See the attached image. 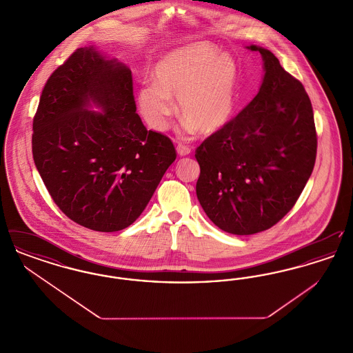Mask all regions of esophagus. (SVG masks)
<instances>
[{"mask_svg":"<svg viewBox=\"0 0 353 353\" xmlns=\"http://www.w3.org/2000/svg\"><path fill=\"white\" fill-rule=\"evenodd\" d=\"M176 150H177V153H179L180 156H188V154H190V152H192V150H190L188 145H184V144H179Z\"/></svg>","mask_w":353,"mask_h":353,"instance_id":"34e87169","label":"esophagus"}]
</instances>
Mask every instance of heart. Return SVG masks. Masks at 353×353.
<instances>
[{
    "label": "heart",
    "instance_id": "b5f03b06",
    "mask_svg": "<svg viewBox=\"0 0 353 353\" xmlns=\"http://www.w3.org/2000/svg\"><path fill=\"white\" fill-rule=\"evenodd\" d=\"M154 83L137 91V105L147 123L164 131L176 112L188 132L212 134L233 117L236 104L238 66L234 59L209 42H192L169 51L156 65Z\"/></svg>",
    "mask_w": 353,
    "mask_h": 353
}]
</instances>
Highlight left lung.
<instances>
[{
	"label": "left lung",
	"mask_w": 353,
	"mask_h": 353,
	"mask_svg": "<svg viewBox=\"0 0 353 353\" xmlns=\"http://www.w3.org/2000/svg\"><path fill=\"white\" fill-rule=\"evenodd\" d=\"M263 61L258 94L196 151L197 199L221 230L250 235L268 230L292 209L316 159V130L303 84L278 58L256 45Z\"/></svg>",
	"instance_id": "obj_1"
}]
</instances>
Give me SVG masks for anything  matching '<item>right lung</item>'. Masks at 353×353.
I'll return each instance as SVG.
<instances>
[{
  "instance_id": "add662e5",
  "label": "right lung",
  "mask_w": 353,
  "mask_h": 353,
  "mask_svg": "<svg viewBox=\"0 0 353 353\" xmlns=\"http://www.w3.org/2000/svg\"><path fill=\"white\" fill-rule=\"evenodd\" d=\"M32 144L57 206L74 222L105 233L139 219L176 160L170 139L148 131L136 114L131 70L94 46L74 51L51 74Z\"/></svg>"
}]
</instances>
